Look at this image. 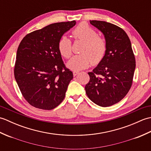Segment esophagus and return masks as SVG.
Listing matches in <instances>:
<instances>
[{
    "instance_id": "obj_1",
    "label": "esophagus",
    "mask_w": 151,
    "mask_h": 151,
    "mask_svg": "<svg viewBox=\"0 0 151 151\" xmlns=\"http://www.w3.org/2000/svg\"><path fill=\"white\" fill-rule=\"evenodd\" d=\"M78 73H79V72H78V71H74L73 72V76H76V75H78Z\"/></svg>"
}]
</instances>
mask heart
<instances>
[{
  "label": "heart",
  "mask_w": 151,
  "mask_h": 151,
  "mask_svg": "<svg viewBox=\"0 0 151 151\" xmlns=\"http://www.w3.org/2000/svg\"><path fill=\"white\" fill-rule=\"evenodd\" d=\"M73 34L76 40L83 41L84 44L81 49L82 54L74 56L67 62L70 69L81 70L88 68L92 63L97 65L103 60L107 50L106 41L104 37L99 36L97 31L84 22L79 24L73 30ZM58 50L62 56L69 58L73 53L71 40L63 36L59 40Z\"/></svg>",
  "instance_id": "1"
}]
</instances>
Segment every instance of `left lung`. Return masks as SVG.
I'll return each mask as SVG.
<instances>
[{
	"label": "left lung",
	"mask_w": 151,
	"mask_h": 151,
	"mask_svg": "<svg viewBox=\"0 0 151 151\" xmlns=\"http://www.w3.org/2000/svg\"><path fill=\"white\" fill-rule=\"evenodd\" d=\"M90 23L104 35L107 50L103 60L88 73L90 80L86 93L95 104L110 106L121 101L132 86L135 56L129 37L121 28L101 21Z\"/></svg>",
	"instance_id": "1"
}]
</instances>
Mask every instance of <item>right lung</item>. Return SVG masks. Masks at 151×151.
Wrapping results in <instances>:
<instances>
[{
	"mask_svg": "<svg viewBox=\"0 0 151 151\" xmlns=\"http://www.w3.org/2000/svg\"><path fill=\"white\" fill-rule=\"evenodd\" d=\"M75 21L56 22L27 34L18 47L14 76L21 93L32 106L52 110L65 98L73 72L58 50L59 40Z\"/></svg>",
	"mask_w": 151,
	"mask_h": 151,
	"instance_id": "add662e5",
	"label": "right lung"
}]
</instances>
